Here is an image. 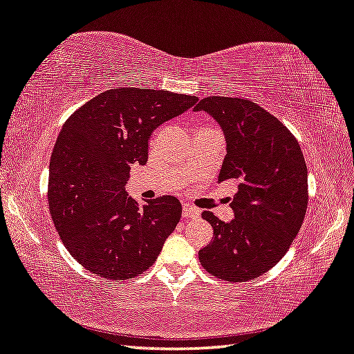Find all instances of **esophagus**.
<instances>
[{
	"mask_svg": "<svg viewBox=\"0 0 354 354\" xmlns=\"http://www.w3.org/2000/svg\"><path fill=\"white\" fill-rule=\"evenodd\" d=\"M183 216L184 217H197V216H200V209L198 207H195V206H192V205H189V203H184L183 205Z\"/></svg>",
	"mask_w": 354,
	"mask_h": 354,
	"instance_id": "esophagus-1",
	"label": "esophagus"
}]
</instances>
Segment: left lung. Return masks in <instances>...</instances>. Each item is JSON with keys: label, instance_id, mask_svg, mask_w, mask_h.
Listing matches in <instances>:
<instances>
[{"label": "left lung", "instance_id": "left-lung-1", "mask_svg": "<svg viewBox=\"0 0 354 354\" xmlns=\"http://www.w3.org/2000/svg\"><path fill=\"white\" fill-rule=\"evenodd\" d=\"M222 127L227 156L218 181L236 179L234 218L223 222L211 211L201 217L214 234L198 260L227 282L254 280L282 260L304 222L307 165L298 140L276 116L248 99L209 96L194 109Z\"/></svg>", "mask_w": 354, "mask_h": 354}]
</instances>
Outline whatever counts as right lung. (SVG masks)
Wrapping results in <instances>:
<instances>
[{"mask_svg":"<svg viewBox=\"0 0 354 354\" xmlns=\"http://www.w3.org/2000/svg\"><path fill=\"white\" fill-rule=\"evenodd\" d=\"M197 100L120 86L97 94L64 122L50 159L48 206L64 248L88 271L121 282L157 260L183 207L171 195L140 205L126 192L129 171L147 164L154 129Z\"/></svg>","mask_w":354,"mask_h":354,"instance_id":"add662e5","label":"right lung"}]
</instances>
